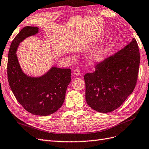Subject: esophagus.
I'll use <instances>...</instances> for the list:
<instances>
[{"mask_svg": "<svg viewBox=\"0 0 149 149\" xmlns=\"http://www.w3.org/2000/svg\"><path fill=\"white\" fill-rule=\"evenodd\" d=\"M73 75L75 76H78L80 74H81V73H80V71L78 69H76L75 70L73 71Z\"/></svg>", "mask_w": 149, "mask_h": 149, "instance_id": "34e87169", "label": "esophagus"}]
</instances>
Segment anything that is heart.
Segmentation results:
<instances>
[{"label": "heart", "mask_w": 149, "mask_h": 149, "mask_svg": "<svg viewBox=\"0 0 149 149\" xmlns=\"http://www.w3.org/2000/svg\"><path fill=\"white\" fill-rule=\"evenodd\" d=\"M110 49L108 46L99 47L93 51L86 58V62L89 65H98L103 63L110 54Z\"/></svg>", "instance_id": "heart-1"}]
</instances>
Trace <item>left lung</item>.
<instances>
[{"instance_id": "left-lung-1", "label": "left lung", "mask_w": 149, "mask_h": 149, "mask_svg": "<svg viewBox=\"0 0 149 149\" xmlns=\"http://www.w3.org/2000/svg\"><path fill=\"white\" fill-rule=\"evenodd\" d=\"M140 53L134 38L113 56L96 65L95 71L84 76L85 98L92 109L113 111L132 94L137 81Z\"/></svg>"}]
</instances>
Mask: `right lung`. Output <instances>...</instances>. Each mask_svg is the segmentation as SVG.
<instances>
[{
	"instance_id": "right-lung-1",
	"label": "right lung",
	"mask_w": 149,
	"mask_h": 149,
	"mask_svg": "<svg viewBox=\"0 0 149 149\" xmlns=\"http://www.w3.org/2000/svg\"><path fill=\"white\" fill-rule=\"evenodd\" d=\"M38 33V27L26 26L15 36L8 54L7 77L15 98L26 110L47 116L58 111L63 104L71 71L53 66L42 76H31L22 71L16 51L24 40Z\"/></svg>"
}]
</instances>
